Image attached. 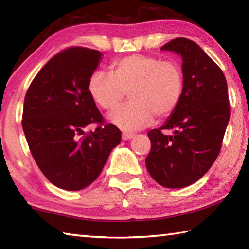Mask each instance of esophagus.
I'll list each match as a JSON object with an SVG mask.
<instances>
[{
    "label": "esophagus",
    "mask_w": 249,
    "mask_h": 249,
    "mask_svg": "<svg viewBox=\"0 0 249 249\" xmlns=\"http://www.w3.org/2000/svg\"><path fill=\"white\" fill-rule=\"evenodd\" d=\"M133 137H134V134H132V133H123V134H122V140H123V141H128Z\"/></svg>",
    "instance_id": "esophagus-1"
}]
</instances>
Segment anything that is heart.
Returning a JSON list of instances; mask_svg holds the SVG:
<instances>
[{"instance_id":"b5f03b06","label":"heart","mask_w":249,"mask_h":249,"mask_svg":"<svg viewBox=\"0 0 249 249\" xmlns=\"http://www.w3.org/2000/svg\"><path fill=\"white\" fill-rule=\"evenodd\" d=\"M91 99L104 109L115 107L128 92V103L108 113L111 124L123 130L148 126L174 113L184 90L183 70L175 60L130 54L115 61L111 73L95 71L88 83Z\"/></svg>"}]
</instances>
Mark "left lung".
Masks as SVG:
<instances>
[{
    "label": "left lung",
    "mask_w": 249,
    "mask_h": 249,
    "mask_svg": "<svg viewBox=\"0 0 249 249\" xmlns=\"http://www.w3.org/2000/svg\"><path fill=\"white\" fill-rule=\"evenodd\" d=\"M161 50L182 58L184 90L181 102L161 127L151 129L145 160L153 179L166 188H184L202 178L220 154L230 121L224 73L199 45L176 38ZM172 129L174 135L162 130Z\"/></svg>",
    "instance_id": "1"
}]
</instances>
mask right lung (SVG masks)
I'll use <instances>...</instances> for the list:
<instances>
[{
  "label": "right lung",
  "instance_id": "add662e5",
  "mask_svg": "<svg viewBox=\"0 0 249 249\" xmlns=\"http://www.w3.org/2000/svg\"><path fill=\"white\" fill-rule=\"evenodd\" d=\"M102 56L81 47L59 53L37 73L25 95L22 126L29 149L46 178L64 190L90 185L121 142V130L104 124L88 90ZM92 123L99 126L85 135L83 128Z\"/></svg>",
  "mask_w": 249,
  "mask_h": 249
}]
</instances>
